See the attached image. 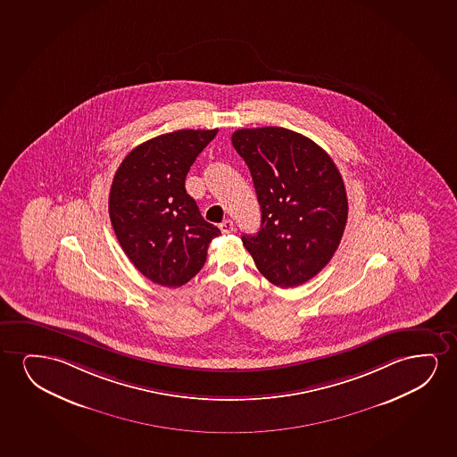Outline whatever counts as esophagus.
<instances>
[{
  "mask_svg": "<svg viewBox=\"0 0 457 457\" xmlns=\"http://www.w3.org/2000/svg\"><path fill=\"white\" fill-rule=\"evenodd\" d=\"M220 229L223 234H229V232L234 231V223H232V220H225L221 225H220Z\"/></svg>",
  "mask_w": 457,
  "mask_h": 457,
  "instance_id": "obj_1",
  "label": "esophagus"
}]
</instances>
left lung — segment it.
Instances as JSON below:
<instances>
[{
	"mask_svg": "<svg viewBox=\"0 0 457 457\" xmlns=\"http://www.w3.org/2000/svg\"><path fill=\"white\" fill-rule=\"evenodd\" d=\"M231 138L262 213L257 234L242 236L245 248L271 284H304L325 269L344 236L348 200L340 171L323 148L286 128L238 129Z\"/></svg>",
	"mask_w": 457,
	"mask_h": 457,
	"instance_id": "obj_1",
	"label": "left lung"
}]
</instances>
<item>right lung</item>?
I'll use <instances>...</instances> for the list:
<instances>
[{"label":"right lung","instance_id":"right-lung-1","mask_svg":"<svg viewBox=\"0 0 457 457\" xmlns=\"http://www.w3.org/2000/svg\"><path fill=\"white\" fill-rule=\"evenodd\" d=\"M219 129H179L146 140L120 163L109 215L121 248L150 281L181 287L220 236L186 192L188 170Z\"/></svg>","mask_w":457,"mask_h":457}]
</instances>
